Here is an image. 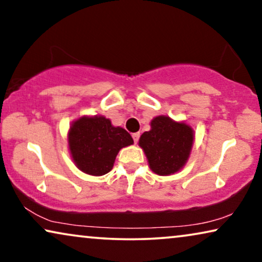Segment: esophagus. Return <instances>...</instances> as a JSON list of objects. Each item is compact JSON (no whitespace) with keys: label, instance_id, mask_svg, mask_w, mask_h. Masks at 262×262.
<instances>
[{"label":"esophagus","instance_id":"34e87169","mask_svg":"<svg viewBox=\"0 0 262 262\" xmlns=\"http://www.w3.org/2000/svg\"><path fill=\"white\" fill-rule=\"evenodd\" d=\"M139 136H141V134H139V132H136V134L132 135V138H134L135 143H137V142H138V139H139Z\"/></svg>","mask_w":262,"mask_h":262}]
</instances>
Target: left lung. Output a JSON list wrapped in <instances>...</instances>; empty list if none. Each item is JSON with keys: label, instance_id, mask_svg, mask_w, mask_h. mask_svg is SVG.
I'll list each match as a JSON object with an SVG mask.
<instances>
[{"label": "left lung", "instance_id": "8db88e82", "mask_svg": "<svg viewBox=\"0 0 262 262\" xmlns=\"http://www.w3.org/2000/svg\"><path fill=\"white\" fill-rule=\"evenodd\" d=\"M150 131L139 138L149 167L159 175L177 173L187 162L194 135L186 123H178L169 117L159 116L151 120Z\"/></svg>", "mask_w": 262, "mask_h": 262}]
</instances>
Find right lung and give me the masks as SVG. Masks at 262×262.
<instances>
[{
	"mask_svg": "<svg viewBox=\"0 0 262 262\" xmlns=\"http://www.w3.org/2000/svg\"><path fill=\"white\" fill-rule=\"evenodd\" d=\"M68 143L78 169L101 177L112 169L119 150L134 144V139L126 130L113 126L105 117L84 116L71 124Z\"/></svg>",
	"mask_w": 262,
	"mask_h": 262,
	"instance_id": "right-lung-1",
	"label": "right lung"
}]
</instances>
